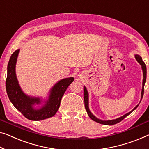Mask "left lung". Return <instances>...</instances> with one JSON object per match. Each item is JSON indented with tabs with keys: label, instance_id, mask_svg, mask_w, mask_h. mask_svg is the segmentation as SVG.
<instances>
[{
	"label": "left lung",
	"instance_id": "left-lung-1",
	"mask_svg": "<svg viewBox=\"0 0 149 149\" xmlns=\"http://www.w3.org/2000/svg\"><path fill=\"white\" fill-rule=\"evenodd\" d=\"M135 59H136V61L139 62L140 63V65H141L142 68V70H143V87H142V91H141V101H140L139 104L141 103V102L142 100V98L143 97V94H144V87H145V81H146V65L145 63V62L143 61L142 59V57L140 56L139 55H134ZM84 104H85V108H86V110L87 112L88 116H90V118L92 120H94L95 122H96L97 123L102 124H104V125H113V124H117L120 123V122L126 118L127 116H128L130 113L133 112L136 108L138 107L139 104L138 105H136L135 107L133 108V110L130 111L127 114L123 115L121 117L118 118L116 119H114V120H100L99 118H97V117L94 116V114H92V112H90V108H89V94H88V92L87 90V88H86V86H84Z\"/></svg>",
	"mask_w": 149,
	"mask_h": 149
}]
</instances>
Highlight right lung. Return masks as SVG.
<instances>
[{"mask_svg": "<svg viewBox=\"0 0 149 149\" xmlns=\"http://www.w3.org/2000/svg\"><path fill=\"white\" fill-rule=\"evenodd\" d=\"M20 49L11 55L7 66L6 90L11 103L23 116L31 120H42L56 114L60 106L61 100L67 88L74 80L73 77L57 81L49 92L47 99L33 97L23 92L17 80L16 63Z\"/></svg>", "mask_w": 149, "mask_h": 149, "instance_id": "add662e5", "label": "right lung"}]
</instances>
